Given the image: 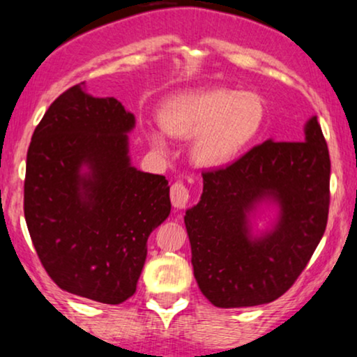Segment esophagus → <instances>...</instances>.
Wrapping results in <instances>:
<instances>
[{"instance_id":"esophagus-1","label":"esophagus","mask_w":357,"mask_h":357,"mask_svg":"<svg viewBox=\"0 0 357 357\" xmlns=\"http://www.w3.org/2000/svg\"><path fill=\"white\" fill-rule=\"evenodd\" d=\"M190 202V190L183 183H174L171 186V203L174 208L181 210Z\"/></svg>"}]
</instances>
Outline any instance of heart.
Here are the masks:
<instances>
[{
  "instance_id": "1",
  "label": "heart",
  "mask_w": 357,
  "mask_h": 357,
  "mask_svg": "<svg viewBox=\"0 0 357 357\" xmlns=\"http://www.w3.org/2000/svg\"><path fill=\"white\" fill-rule=\"evenodd\" d=\"M264 119V102L248 90H186L162 102V129L149 127L147 139L158 153H167L165 130L176 137H192V161L203 167H221L247 149Z\"/></svg>"
}]
</instances>
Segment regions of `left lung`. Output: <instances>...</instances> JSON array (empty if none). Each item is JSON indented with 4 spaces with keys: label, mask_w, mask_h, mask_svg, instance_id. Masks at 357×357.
I'll return each instance as SVG.
<instances>
[{
    "label": "left lung",
    "mask_w": 357,
    "mask_h": 357,
    "mask_svg": "<svg viewBox=\"0 0 357 357\" xmlns=\"http://www.w3.org/2000/svg\"><path fill=\"white\" fill-rule=\"evenodd\" d=\"M302 142L272 139L223 169L203 173L199 203L184 216L199 290L221 309L268 304L292 287L326 231L331 159L317 117ZM261 204L278 220L253 234Z\"/></svg>",
    "instance_id": "1"
}]
</instances>
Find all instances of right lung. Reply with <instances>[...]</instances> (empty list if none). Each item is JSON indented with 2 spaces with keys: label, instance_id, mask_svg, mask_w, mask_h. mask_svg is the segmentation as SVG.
Wrapping results in <instances>:
<instances>
[{
  "label": "right lung",
  "instance_id": "1",
  "mask_svg": "<svg viewBox=\"0 0 357 357\" xmlns=\"http://www.w3.org/2000/svg\"><path fill=\"white\" fill-rule=\"evenodd\" d=\"M136 117L73 85L48 107L26 154L24 220L48 275L117 305L136 292L147 238L171 213L165 176L130 165Z\"/></svg>",
  "mask_w": 357,
  "mask_h": 357
}]
</instances>
